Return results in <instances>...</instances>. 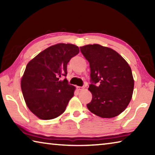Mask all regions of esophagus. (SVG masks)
Returning <instances> with one entry per match:
<instances>
[{
  "mask_svg": "<svg viewBox=\"0 0 155 155\" xmlns=\"http://www.w3.org/2000/svg\"><path fill=\"white\" fill-rule=\"evenodd\" d=\"M77 90H83V87H79V86H78V87H77Z\"/></svg>",
  "mask_w": 155,
  "mask_h": 155,
  "instance_id": "esophagus-1",
  "label": "esophagus"
}]
</instances>
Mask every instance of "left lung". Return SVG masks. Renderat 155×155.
Instances as JSON below:
<instances>
[{
	"label": "left lung",
	"instance_id": "obj_1",
	"mask_svg": "<svg viewBox=\"0 0 155 155\" xmlns=\"http://www.w3.org/2000/svg\"><path fill=\"white\" fill-rule=\"evenodd\" d=\"M80 50L90 67L88 90L92 99L87 104L88 109L103 118L117 116L132 98L134 80L129 65L116 51L99 44L81 46Z\"/></svg>",
	"mask_w": 155,
	"mask_h": 155
}]
</instances>
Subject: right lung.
<instances>
[{"mask_svg": "<svg viewBox=\"0 0 155 155\" xmlns=\"http://www.w3.org/2000/svg\"><path fill=\"white\" fill-rule=\"evenodd\" d=\"M79 52L71 44L48 47L28 63L21 79V89L30 111L42 120H51L65 111L75 87L66 78L67 64Z\"/></svg>", "mask_w": 155, "mask_h": 155, "instance_id": "right-lung-1", "label": "right lung"}]
</instances>
